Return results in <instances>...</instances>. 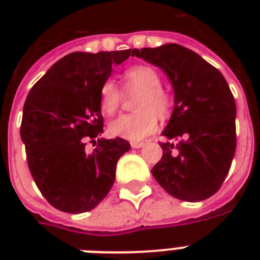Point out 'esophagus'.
Segmentation results:
<instances>
[{
	"label": "esophagus",
	"mask_w": 260,
	"mask_h": 260,
	"mask_svg": "<svg viewBox=\"0 0 260 260\" xmlns=\"http://www.w3.org/2000/svg\"><path fill=\"white\" fill-rule=\"evenodd\" d=\"M143 146H144V143H143V142H132V143H131V147H132V148H142Z\"/></svg>",
	"instance_id": "esophagus-1"
}]
</instances>
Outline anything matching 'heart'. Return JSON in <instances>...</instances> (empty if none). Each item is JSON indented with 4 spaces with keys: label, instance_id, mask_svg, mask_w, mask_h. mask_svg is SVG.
I'll list each match as a JSON object with an SVG mask.
<instances>
[{
    "label": "heart",
    "instance_id": "heart-1",
    "mask_svg": "<svg viewBox=\"0 0 260 260\" xmlns=\"http://www.w3.org/2000/svg\"><path fill=\"white\" fill-rule=\"evenodd\" d=\"M124 86L128 93H139L135 109L136 113L121 114L109 124L112 136L138 142L154 134L158 128V117H165L171 108V98L162 89L158 71L150 66H134L124 73ZM122 91L114 81L108 79L100 90V108L102 113L112 116L120 106Z\"/></svg>",
    "mask_w": 260,
    "mask_h": 260
}]
</instances>
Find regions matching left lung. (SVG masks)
<instances>
[{
  "mask_svg": "<svg viewBox=\"0 0 260 260\" xmlns=\"http://www.w3.org/2000/svg\"><path fill=\"white\" fill-rule=\"evenodd\" d=\"M162 69L174 87V110L159 143L163 156L152 169L173 197L197 202L221 187L236 150V104L220 71L179 44L132 51Z\"/></svg>",
  "mask_w": 260,
  "mask_h": 260,
  "instance_id": "left-lung-1",
  "label": "left lung"
}]
</instances>
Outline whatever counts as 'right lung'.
Returning <instances> with one entry per match:
<instances>
[{"label":"right lung","instance_id":"1","mask_svg":"<svg viewBox=\"0 0 260 260\" xmlns=\"http://www.w3.org/2000/svg\"><path fill=\"white\" fill-rule=\"evenodd\" d=\"M131 50L73 52L55 63L30 89L21 120L22 143L35 183L47 201L67 213L94 209L116 178V165L129 151L121 138L95 139L104 132L100 90L113 66ZM87 141L96 148L87 153Z\"/></svg>","mask_w":260,"mask_h":260}]
</instances>
